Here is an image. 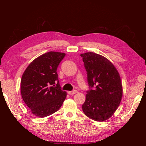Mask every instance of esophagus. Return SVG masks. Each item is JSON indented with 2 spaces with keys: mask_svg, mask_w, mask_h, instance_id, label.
<instances>
[{
  "mask_svg": "<svg viewBox=\"0 0 146 146\" xmlns=\"http://www.w3.org/2000/svg\"><path fill=\"white\" fill-rule=\"evenodd\" d=\"M78 91L77 90H74V91H68V93L69 94V95H73L74 94H76L77 93Z\"/></svg>",
  "mask_w": 146,
  "mask_h": 146,
  "instance_id": "34e87169",
  "label": "esophagus"
}]
</instances>
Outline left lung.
<instances>
[{
	"label": "left lung",
	"mask_w": 146,
	"mask_h": 146,
	"mask_svg": "<svg viewBox=\"0 0 146 146\" xmlns=\"http://www.w3.org/2000/svg\"><path fill=\"white\" fill-rule=\"evenodd\" d=\"M80 56L89 85L83 111L92 120L104 121L113 115L120 104L122 97L120 76L114 65L104 56L93 52ZM92 87L95 89L92 90Z\"/></svg>",
	"instance_id": "8db88e82"
}]
</instances>
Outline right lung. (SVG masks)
<instances>
[{
  "label": "right lung",
  "mask_w": 146,
  "mask_h": 146,
  "mask_svg": "<svg viewBox=\"0 0 146 146\" xmlns=\"http://www.w3.org/2000/svg\"><path fill=\"white\" fill-rule=\"evenodd\" d=\"M65 54L48 52L38 56L24 71L21 82L23 100L34 115L44 117L60 109L66 98L61 90L57 68Z\"/></svg>",
  "instance_id": "right-lung-1"
}]
</instances>
